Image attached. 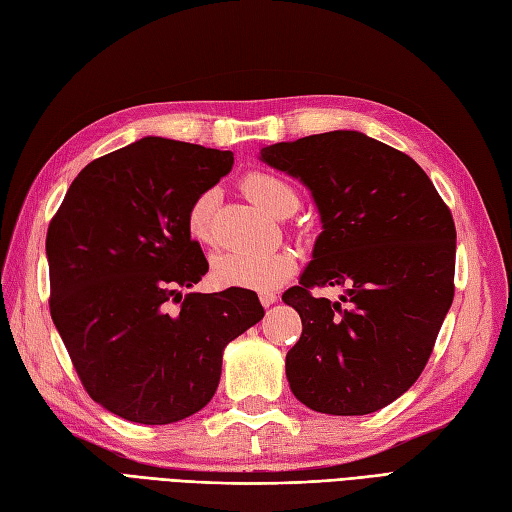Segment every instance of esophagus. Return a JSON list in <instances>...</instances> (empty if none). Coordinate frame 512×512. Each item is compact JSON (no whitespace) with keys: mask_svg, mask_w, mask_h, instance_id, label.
Returning <instances> with one entry per match:
<instances>
[{"mask_svg":"<svg viewBox=\"0 0 512 512\" xmlns=\"http://www.w3.org/2000/svg\"><path fill=\"white\" fill-rule=\"evenodd\" d=\"M259 301L264 307H270L272 303L277 301V294L275 292H259Z\"/></svg>","mask_w":512,"mask_h":512,"instance_id":"esophagus-1","label":"esophagus"}]
</instances>
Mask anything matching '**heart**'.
<instances>
[{
  "mask_svg": "<svg viewBox=\"0 0 512 512\" xmlns=\"http://www.w3.org/2000/svg\"><path fill=\"white\" fill-rule=\"evenodd\" d=\"M244 192L261 209L272 216H290L299 207V196L294 187L277 174L253 170L244 176ZM216 189H205L192 202L185 213V229L194 242L211 246L216 242L213 231V209H216ZM296 268V259L290 251H233L213 259L211 277L222 288H242L266 292L277 288Z\"/></svg>",
  "mask_w": 512,
  "mask_h": 512,
  "instance_id": "1",
  "label": "heart"
}]
</instances>
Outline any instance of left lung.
<instances>
[{
    "label": "left lung",
    "instance_id": "obj_1",
    "mask_svg": "<svg viewBox=\"0 0 512 512\" xmlns=\"http://www.w3.org/2000/svg\"><path fill=\"white\" fill-rule=\"evenodd\" d=\"M312 189L323 220L314 261L283 294L303 320L285 355L294 397L338 417L401 397L434 351L454 301L456 227L421 165L355 130L261 150ZM347 284V308L313 296Z\"/></svg>",
    "mask_w": 512,
    "mask_h": 512
}]
</instances>
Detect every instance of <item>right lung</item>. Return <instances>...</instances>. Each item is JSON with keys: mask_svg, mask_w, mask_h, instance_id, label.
<instances>
[{"mask_svg": "<svg viewBox=\"0 0 512 512\" xmlns=\"http://www.w3.org/2000/svg\"><path fill=\"white\" fill-rule=\"evenodd\" d=\"M231 165L229 150L139 139L91 161L47 227L54 325L89 397L126 421L205 408L224 347L264 318L251 290L178 292L209 270L185 229L189 202Z\"/></svg>", "mask_w": 512, "mask_h": 512, "instance_id": "right-lung-1", "label": "right lung"}]
</instances>
